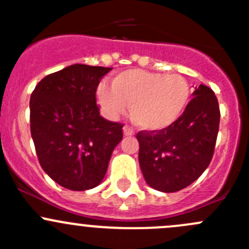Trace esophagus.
<instances>
[{"instance_id":"1","label":"esophagus","mask_w":249,"mask_h":249,"mask_svg":"<svg viewBox=\"0 0 249 249\" xmlns=\"http://www.w3.org/2000/svg\"><path fill=\"white\" fill-rule=\"evenodd\" d=\"M123 132H124V136H132V135L135 134L134 130L130 126H127V125H125V126L123 127Z\"/></svg>"}]
</instances>
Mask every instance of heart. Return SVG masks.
Instances as JSON below:
<instances>
[{
  "label": "heart",
  "instance_id": "heart-1",
  "mask_svg": "<svg viewBox=\"0 0 249 249\" xmlns=\"http://www.w3.org/2000/svg\"><path fill=\"white\" fill-rule=\"evenodd\" d=\"M96 99L108 118H117L130 106V118L135 125L159 131L175 124L184 113L190 88L179 74L126 70L113 77L112 87L100 83Z\"/></svg>",
  "mask_w": 249,
  "mask_h": 249
}]
</instances>
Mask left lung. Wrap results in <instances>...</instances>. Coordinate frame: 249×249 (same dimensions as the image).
<instances>
[{"mask_svg": "<svg viewBox=\"0 0 249 249\" xmlns=\"http://www.w3.org/2000/svg\"><path fill=\"white\" fill-rule=\"evenodd\" d=\"M219 119L214 92L200 84L175 124L159 131H140L139 161L147 184L175 193L195 182L212 160Z\"/></svg>", "mask_w": 249, "mask_h": 249, "instance_id": "left-lung-1", "label": "left lung"}]
</instances>
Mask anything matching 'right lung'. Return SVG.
Segmentation results:
<instances>
[{
	"label": "right lung",
	"instance_id": "add662e5",
	"mask_svg": "<svg viewBox=\"0 0 249 249\" xmlns=\"http://www.w3.org/2000/svg\"><path fill=\"white\" fill-rule=\"evenodd\" d=\"M112 69L74 64L44 77L31 94V136L44 172L70 190L97 187L123 124L100 115L96 89Z\"/></svg>",
	"mask_w": 249,
	"mask_h": 249
}]
</instances>
